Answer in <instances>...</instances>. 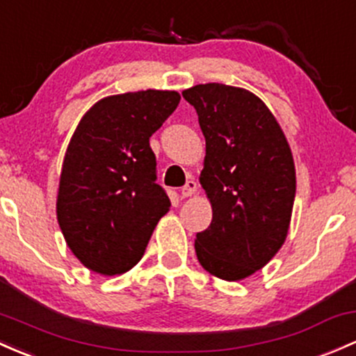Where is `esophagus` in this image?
<instances>
[{
  "instance_id": "1",
  "label": "esophagus",
  "mask_w": 356,
  "mask_h": 356,
  "mask_svg": "<svg viewBox=\"0 0 356 356\" xmlns=\"http://www.w3.org/2000/svg\"><path fill=\"white\" fill-rule=\"evenodd\" d=\"M197 189V184L196 181H187L184 187H181V197H189L193 196L194 193H196Z\"/></svg>"
}]
</instances>
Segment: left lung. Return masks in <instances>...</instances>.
I'll return each instance as SVG.
<instances>
[{"label":"left lung","mask_w":356,"mask_h":356,"mask_svg":"<svg viewBox=\"0 0 356 356\" xmlns=\"http://www.w3.org/2000/svg\"><path fill=\"white\" fill-rule=\"evenodd\" d=\"M206 138L202 189L213 220L197 233L199 264L222 280L260 270L286 241L296 169L286 135L253 92L208 83L182 91Z\"/></svg>","instance_id":"8db88e82"}]
</instances>
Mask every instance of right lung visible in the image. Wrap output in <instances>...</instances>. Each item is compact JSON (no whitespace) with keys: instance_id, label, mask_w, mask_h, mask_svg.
Masks as SVG:
<instances>
[{"instance_id":"1","label":"right lung","mask_w":356,"mask_h":356,"mask_svg":"<svg viewBox=\"0 0 356 356\" xmlns=\"http://www.w3.org/2000/svg\"><path fill=\"white\" fill-rule=\"evenodd\" d=\"M175 91L108 96L77 124L62 163L57 220L89 270L116 275L140 260L170 199L157 182L150 136L177 108Z\"/></svg>"}]
</instances>
